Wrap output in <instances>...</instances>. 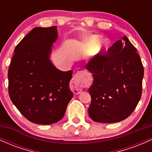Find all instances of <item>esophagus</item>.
Here are the masks:
<instances>
[{
  "label": "esophagus",
  "mask_w": 152,
  "mask_h": 152,
  "mask_svg": "<svg viewBox=\"0 0 152 152\" xmlns=\"http://www.w3.org/2000/svg\"><path fill=\"white\" fill-rule=\"evenodd\" d=\"M86 83V74L84 71H78L72 78L71 89L75 94H79L82 91V86Z\"/></svg>",
  "instance_id": "34e87169"
}]
</instances>
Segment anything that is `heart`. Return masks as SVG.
<instances>
[{"instance_id": "1", "label": "heart", "mask_w": 152, "mask_h": 152, "mask_svg": "<svg viewBox=\"0 0 152 152\" xmlns=\"http://www.w3.org/2000/svg\"><path fill=\"white\" fill-rule=\"evenodd\" d=\"M99 38L97 36H91L84 40V49L88 53H91L98 46Z\"/></svg>"}]
</instances>
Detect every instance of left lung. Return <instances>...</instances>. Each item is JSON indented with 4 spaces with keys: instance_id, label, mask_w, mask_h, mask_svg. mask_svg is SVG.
<instances>
[{
    "instance_id": "left-lung-1",
    "label": "left lung",
    "mask_w": 152,
    "mask_h": 152,
    "mask_svg": "<svg viewBox=\"0 0 152 152\" xmlns=\"http://www.w3.org/2000/svg\"><path fill=\"white\" fill-rule=\"evenodd\" d=\"M126 36L98 54L85 68L93 74L88 91L90 118L99 123H116L129 116L142 96L143 67L140 56Z\"/></svg>"
}]
</instances>
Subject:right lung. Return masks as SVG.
Returning <instances> with one entry per match:
<instances>
[{
  "label": "right lung",
  "instance_id": "add662e5",
  "mask_svg": "<svg viewBox=\"0 0 152 152\" xmlns=\"http://www.w3.org/2000/svg\"><path fill=\"white\" fill-rule=\"evenodd\" d=\"M58 38L56 26L34 28L14 50L8 69V94L23 116L33 123L49 125L64 117L72 99L73 71L53 65L50 54Z\"/></svg>",
  "mask_w": 152,
  "mask_h": 152
}]
</instances>
